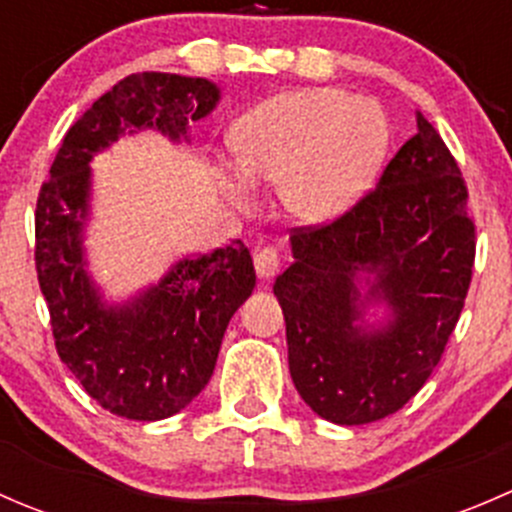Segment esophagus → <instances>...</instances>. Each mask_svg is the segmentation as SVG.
<instances>
[{
	"label": "esophagus",
	"mask_w": 512,
	"mask_h": 512,
	"mask_svg": "<svg viewBox=\"0 0 512 512\" xmlns=\"http://www.w3.org/2000/svg\"><path fill=\"white\" fill-rule=\"evenodd\" d=\"M255 270L260 280H272L275 272L280 270V255H277L275 247H262L255 252Z\"/></svg>",
	"instance_id": "34e87169"
}]
</instances>
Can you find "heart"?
Returning <instances> with one entry per match:
<instances>
[{
	"mask_svg": "<svg viewBox=\"0 0 512 512\" xmlns=\"http://www.w3.org/2000/svg\"><path fill=\"white\" fill-rule=\"evenodd\" d=\"M389 143V118L376 101L327 86L285 91L232 128L235 170L223 173L225 193L245 203L250 183H270L294 220L332 223L374 185Z\"/></svg>",
	"mask_w": 512,
	"mask_h": 512,
	"instance_id": "obj_1",
	"label": "heart"
}]
</instances>
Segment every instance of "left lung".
Segmentation results:
<instances>
[{"instance_id": "1", "label": "left lung", "mask_w": 512, "mask_h": 512, "mask_svg": "<svg viewBox=\"0 0 512 512\" xmlns=\"http://www.w3.org/2000/svg\"><path fill=\"white\" fill-rule=\"evenodd\" d=\"M466 210L456 160L416 111V136L366 198L289 237L292 265L272 289L294 389L314 414L364 426L426 384L471 285L476 227Z\"/></svg>"}]
</instances>
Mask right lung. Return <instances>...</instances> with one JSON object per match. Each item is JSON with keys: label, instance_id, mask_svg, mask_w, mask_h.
Returning a JSON list of instances; mask_svg holds the SVG:
<instances>
[{"label": "right lung", "instance_id": "obj_1", "mask_svg": "<svg viewBox=\"0 0 512 512\" xmlns=\"http://www.w3.org/2000/svg\"><path fill=\"white\" fill-rule=\"evenodd\" d=\"M218 103V84L200 76H126L69 128L36 203V272L56 352L91 399L131 421L178 414L208 386L227 324L255 289V267L235 240L183 257L131 297L108 299L84 245L91 160L143 131L190 143V123Z\"/></svg>", "mask_w": 512, "mask_h": 512}]
</instances>
